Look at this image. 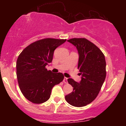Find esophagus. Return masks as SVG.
<instances>
[{"label":"esophagus","instance_id":"esophagus-1","mask_svg":"<svg viewBox=\"0 0 126 126\" xmlns=\"http://www.w3.org/2000/svg\"><path fill=\"white\" fill-rule=\"evenodd\" d=\"M63 82H64V83H67V78L64 77V79H63Z\"/></svg>","mask_w":126,"mask_h":126}]
</instances>
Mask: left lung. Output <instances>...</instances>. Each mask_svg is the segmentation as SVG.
I'll return each mask as SVG.
<instances>
[{
  "label": "left lung",
  "instance_id": "left-lung-1",
  "mask_svg": "<svg viewBox=\"0 0 126 126\" xmlns=\"http://www.w3.org/2000/svg\"><path fill=\"white\" fill-rule=\"evenodd\" d=\"M68 42L74 45L79 53L78 69L82 75L79 83L69 78L73 92L65 96L72 106L81 107L92 102L98 96L106 77L105 56L96 46L84 38H72Z\"/></svg>",
  "mask_w": 126,
  "mask_h": 126
}]
</instances>
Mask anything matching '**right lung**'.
<instances>
[{"label":"right lung","mask_w":126,"mask_h":126,"mask_svg":"<svg viewBox=\"0 0 126 126\" xmlns=\"http://www.w3.org/2000/svg\"><path fill=\"white\" fill-rule=\"evenodd\" d=\"M66 40L46 38L31 43L19 55L16 76L24 96L31 102L41 104L50 97L51 89L64 79L62 73L46 68L53 60L54 50Z\"/></svg>","instance_id":"1"}]
</instances>
